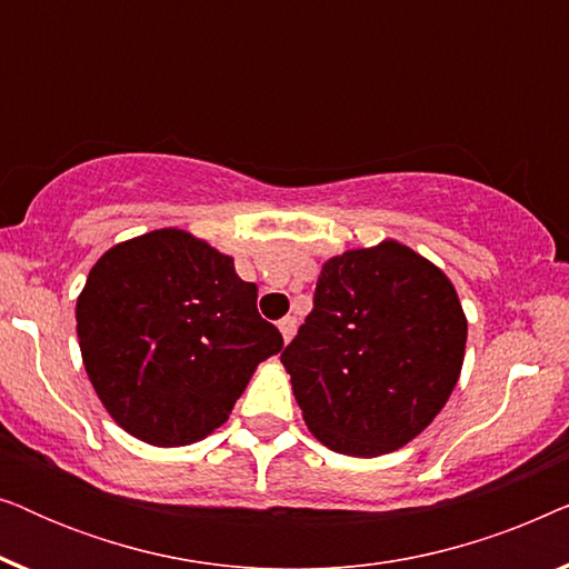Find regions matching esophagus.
I'll list each match as a JSON object with an SVG mask.
<instances>
[{"mask_svg": "<svg viewBox=\"0 0 569 569\" xmlns=\"http://www.w3.org/2000/svg\"><path fill=\"white\" fill-rule=\"evenodd\" d=\"M279 331H282V339H284V345H287V341H292L295 331H298V318H292V316L282 318V321H279Z\"/></svg>", "mask_w": 569, "mask_h": 569, "instance_id": "34e87169", "label": "esophagus"}]
</instances>
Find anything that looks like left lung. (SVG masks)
<instances>
[{"instance_id":"8db88e82","label":"left lung","mask_w":569,"mask_h":569,"mask_svg":"<svg viewBox=\"0 0 569 569\" xmlns=\"http://www.w3.org/2000/svg\"><path fill=\"white\" fill-rule=\"evenodd\" d=\"M466 333L446 271L386 238L323 261L313 310L282 365L313 438L376 458L440 415L461 376Z\"/></svg>"}]
</instances>
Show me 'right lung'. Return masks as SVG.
Wrapping results in <instances>:
<instances>
[{
	"label": "right lung",
	"mask_w": 569,
	"mask_h": 569,
	"mask_svg": "<svg viewBox=\"0 0 569 569\" xmlns=\"http://www.w3.org/2000/svg\"><path fill=\"white\" fill-rule=\"evenodd\" d=\"M232 256L189 230L144 232L100 256L77 298L84 370L113 422L158 448L228 422L248 380L282 349Z\"/></svg>",
	"instance_id": "add662e5"
}]
</instances>
